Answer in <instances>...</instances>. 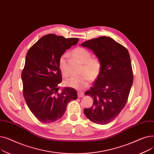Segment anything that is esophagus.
<instances>
[{
  "label": "esophagus",
  "instance_id": "1",
  "mask_svg": "<svg viewBox=\"0 0 154 154\" xmlns=\"http://www.w3.org/2000/svg\"><path fill=\"white\" fill-rule=\"evenodd\" d=\"M77 95H78V97H83L84 96V93L82 91H78Z\"/></svg>",
  "mask_w": 154,
  "mask_h": 154
}]
</instances>
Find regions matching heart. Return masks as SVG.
Wrapping results in <instances>:
<instances>
[{
	"mask_svg": "<svg viewBox=\"0 0 154 154\" xmlns=\"http://www.w3.org/2000/svg\"><path fill=\"white\" fill-rule=\"evenodd\" d=\"M73 55L83 63L82 69V75L80 77H71L65 81V85L77 88L83 89L89 85L91 80H94L97 79L102 71V65L100 59L95 56H91L89 51L87 48L78 47L73 51ZM67 54L64 53L61 55L59 58V68L64 77H67L69 73L66 67V58Z\"/></svg>",
	"mask_w": 154,
	"mask_h": 154,
	"instance_id": "obj_1",
	"label": "heart"
}]
</instances>
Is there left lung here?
Here are the masks:
<instances>
[{
  "label": "left lung",
  "mask_w": 154,
  "mask_h": 154,
  "mask_svg": "<svg viewBox=\"0 0 154 154\" xmlns=\"http://www.w3.org/2000/svg\"><path fill=\"white\" fill-rule=\"evenodd\" d=\"M81 45L93 51L102 65L99 77L85 94L93 98L94 103L84 110V114L94 123L109 124L128 100L134 79L130 55L124 46L106 36L88 40Z\"/></svg>",
  "instance_id": "8db88e82"
}]
</instances>
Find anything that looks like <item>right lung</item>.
I'll return each instance as SVG.
<instances>
[{"label":"right lung","mask_w":154,"mask_h":154,"mask_svg":"<svg viewBox=\"0 0 154 154\" xmlns=\"http://www.w3.org/2000/svg\"><path fill=\"white\" fill-rule=\"evenodd\" d=\"M79 38H66L53 34L40 38L28 51L22 72L23 95L28 107L40 122L60 119L68 103L77 99L75 89L66 87L59 92L62 78L60 57Z\"/></svg>","instance_id":"right-lung-1"}]
</instances>
